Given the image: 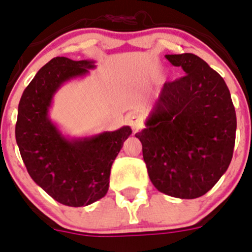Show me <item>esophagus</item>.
Masks as SVG:
<instances>
[{"label": "esophagus", "instance_id": "esophagus-1", "mask_svg": "<svg viewBox=\"0 0 252 252\" xmlns=\"http://www.w3.org/2000/svg\"><path fill=\"white\" fill-rule=\"evenodd\" d=\"M126 123H128L134 130H139V129L143 126V119L140 118L138 114L131 113V114H129L128 117H126Z\"/></svg>", "mask_w": 252, "mask_h": 252}]
</instances>
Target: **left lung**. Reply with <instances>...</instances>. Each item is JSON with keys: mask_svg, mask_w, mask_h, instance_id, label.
Segmentation results:
<instances>
[{"mask_svg": "<svg viewBox=\"0 0 252 252\" xmlns=\"http://www.w3.org/2000/svg\"><path fill=\"white\" fill-rule=\"evenodd\" d=\"M185 74L165 82L147 128L135 134L153 185L195 199L209 191L232 159L236 113L222 77L192 53L166 55Z\"/></svg>", "mask_w": 252, "mask_h": 252, "instance_id": "left-lung-1", "label": "left lung"}]
</instances>
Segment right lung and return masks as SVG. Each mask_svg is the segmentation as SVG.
<instances>
[{"label": "right lung", "instance_id": "add662e5", "mask_svg": "<svg viewBox=\"0 0 252 252\" xmlns=\"http://www.w3.org/2000/svg\"><path fill=\"white\" fill-rule=\"evenodd\" d=\"M94 67L93 61L53 58L37 72L18 104L16 142L28 174L56 201L74 208L107 194L113 161L131 134L129 126H123L68 139L49 119L48 109L58 88Z\"/></svg>", "mask_w": 252, "mask_h": 252}]
</instances>
